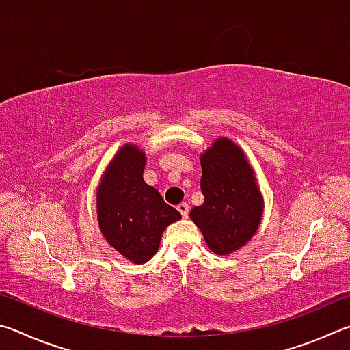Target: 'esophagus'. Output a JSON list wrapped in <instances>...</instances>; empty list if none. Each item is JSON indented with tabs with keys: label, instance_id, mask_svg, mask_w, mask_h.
Instances as JSON below:
<instances>
[{
	"label": "esophagus",
	"instance_id": "1",
	"mask_svg": "<svg viewBox=\"0 0 350 350\" xmlns=\"http://www.w3.org/2000/svg\"><path fill=\"white\" fill-rule=\"evenodd\" d=\"M188 208H189V206H188V204H185V202H182V204L177 205V210H179L182 217H185V219L188 217Z\"/></svg>",
	"mask_w": 350,
	"mask_h": 350
}]
</instances>
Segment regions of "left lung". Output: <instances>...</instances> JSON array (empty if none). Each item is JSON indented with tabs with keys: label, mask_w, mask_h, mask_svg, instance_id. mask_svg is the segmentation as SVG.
<instances>
[{
	"label": "left lung",
	"mask_w": 350,
	"mask_h": 350,
	"mask_svg": "<svg viewBox=\"0 0 350 350\" xmlns=\"http://www.w3.org/2000/svg\"><path fill=\"white\" fill-rule=\"evenodd\" d=\"M204 204L189 213L216 254H230L253 238L264 200L244 151L227 137L215 140L200 156Z\"/></svg>",
	"instance_id": "obj_1"
}]
</instances>
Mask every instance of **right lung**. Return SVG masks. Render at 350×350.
<instances>
[{
  "label": "right lung",
  "instance_id": "right-lung-1",
  "mask_svg": "<svg viewBox=\"0 0 350 350\" xmlns=\"http://www.w3.org/2000/svg\"><path fill=\"white\" fill-rule=\"evenodd\" d=\"M145 163L144 151L131 144L123 145L97 189L100 232L134 264L148 262L161 245L163 230L182 217L144 180Z\"/></svg>",
  "mask_w": 350,
  "mask_h": 350
}]
</instances>
